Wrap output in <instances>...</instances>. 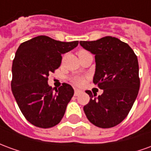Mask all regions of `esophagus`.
Masks as SVG:
<instances>
[{"label":"esophagus","instance_id":"1","mask_svg":"<svg viewBox=\"0 0 151 151\" xmlns=\"http://www.w3.org/2000/svg\"><path fill=\"white\" fill-rule=\"evenodd\" d=\"M80 93H81V91H80V90H78V89H75V91H74V95H75V96H78Z\"/></svg>","mask_w":151,"mask_h":151}]
</instances>
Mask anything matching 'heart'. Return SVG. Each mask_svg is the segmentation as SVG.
<instances>
[{
	"mask_svg": "<svg viewBox=\"0 0 151 151\" xmlns=\"http://www.w3.org/2000/svg\"><path fill=\"white\" fill-rule=\"evenodd\" d=\"M85 52H86V51H85V50H81V51H79L78 53ZM73 82H74L77 86H82L84 84L85 79H84V78L82 77V76H77V77H75V78H73Z\"/></svg>",
	"mask_w": 151,
	"mask_h": 151,
	"instance_id": "heart-1",
	"label": "heart"
}]
</instances>
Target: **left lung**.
Listing matches in <instances>:
<instances>
[{
  "mask_svg": "<svg viewBox=\"0 0 151 151\" xmlns=\"http://www.w3.org/2000/svg\"><path fill=\"white\" fill-rule=\"evenodd\" d=\"M82 47L95 54L93 82L104 90L101 95H90L84 106L87 119L103 129L122 122L133 107L140 88L139 67L136 54L128 43L106 36L95 41H80Z\"/></svg>",
  "mask_w": 151,
  "mask_h": 151,
  "instance_id": "left-lung-1",
  "label": "left lung"
}]
</instances>
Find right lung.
Wrapping results in <instances>:
<instances>
[{"instance_id": "right-lung-1", "label": "right lung", "mask_w": 151, "mask_h": 151, "mask_svg": "<svg viewBox=\"0 0 151 151\" xmlns=\"http://www.w3.org/2000/svg\"><path fill=\"white\" fill-rule=\"evenodd\" d=\"M78 44L40 35L18 47L12 66V92L22 115L35 126L52 128L64 116L74 91L63 83L53 91L48 76L60 67L63 54Z\"/></svg>"}]
</instances>
